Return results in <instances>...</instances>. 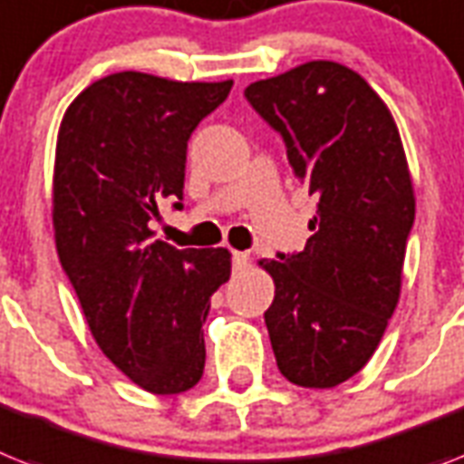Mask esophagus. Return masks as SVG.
Listing matches in <instances>:
<instances>
[{"mask_svg":"<svg viewBox=\"0 0 464 464\" xmlns=\"http://www.w3.org/2000/svg\"><path fill=\"white\" fill-rule=\"evenodd\" d=\"M248 263H251V256L244 254V251H235L232 254V266H235V270H244V267H248Z\"/></svg>","mask_w":464,"mask_h":464,"instance_id":"obj_1","label":"esophagus"}]
</instances>
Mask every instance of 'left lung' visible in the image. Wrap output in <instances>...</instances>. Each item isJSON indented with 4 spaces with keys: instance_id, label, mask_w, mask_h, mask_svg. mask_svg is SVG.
I'll return each mask as SVG.
<instances>
[{
    "instance_id": "8db88e82",
    "label": "left lung",
    "mask_w": 464,
    "mask_h": 464,
    "mask_svg": "<svg viewBox=\"0 0 464 464\" xmlns=\"http://www.w3.org/2000/svg\"><path fill=\"white\" fill-rule=\"evenodd\" d=\"M246 99L317 197L304 251L258 260L275 282L267 334L292 384L332 389L367 365L401 298L415 220L403 141L382 97L336 61L251 82Z\"/></svg>"
}]
</instances>
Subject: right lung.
<instances>
[{
    "label": "right lung",
    "instance_id": "1",
    "mask_svg": "<svg viewBox=\"0 0 464 464\" xmlns=\"http://www.w3.org/2000/svg\"><path fill=\"white\" fill-rule=\"evenodd\" d=\"M229 90L232 80L113 72L72 99L56 137L61 266L102 353L159 396L187 392L204 374L201 324L229 279L232 254L175 248L154 239L151 225L163 198H182L187 140Z\"/></svg>",
    "mask_w": 464,
    "mask_h": 464
}]
</instances>
